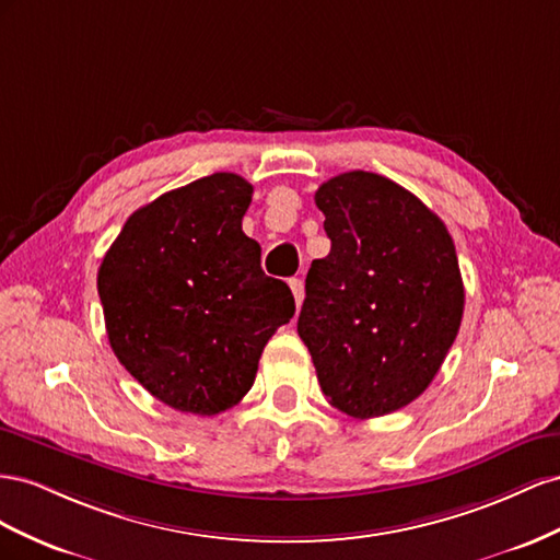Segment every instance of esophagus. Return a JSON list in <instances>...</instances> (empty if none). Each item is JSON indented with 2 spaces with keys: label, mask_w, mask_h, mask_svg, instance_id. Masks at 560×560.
Listing matches in <instances>:
<instances>
[{
  "label": "esophagus",
  "mask_w": 560,
  "mask_h": 560,
  "mask_svg": "<svg viewBox=\"0 0 560 560\" xmlns=\"http://www.w3.org/2000/svg\"><path fill=\"white\" fill-rule=\"evenodd\" d=\"M289 285H291V291H293L295 305L300 307V305H302V300H305V285H302V281H300V279H291V281H289Z\"/></svg>",
  "instance_id": "1"
}]
</instances>
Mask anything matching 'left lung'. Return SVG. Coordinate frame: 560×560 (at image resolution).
I'll use <instances>...</instances> for the list:
<instances>
[{
	"label": "left lung",
	"instance_id": "obj_1",
	"mask_svg": "<svg viewBox=\"0 0 560 560\" xmlns=\"http://www.w3.org/2000/svg\"><path fill=\"white\" fill-rule=\"evenodd\" d=\"M330 253L314 260L298 332L328 404L357 420L415 401L465 312L443 220L385 175L340 173L316 189Z\"/></svg>",
	"mask_w": 560,
	"mask_h": 560
}]
</instances>
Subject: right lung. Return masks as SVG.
<instances>
[{
    "mask_svg": "<svg viewBox=\"0 0 560 560\" xmlns=\"http://www.w3.org/2000/svg\"><path fill=\"white\" fill-rule=\"evenodd\" d=\"M253 185L213 173L138 209L98 269L109 347L159 401L218 415L253 387L267 340L295 314L242 220Z\"/></svg>",
    "mask_w": 560,
    "mask_h": 560,
    "instance_id": "add662e5",
    "label": "right lung"
}]
</instances>
